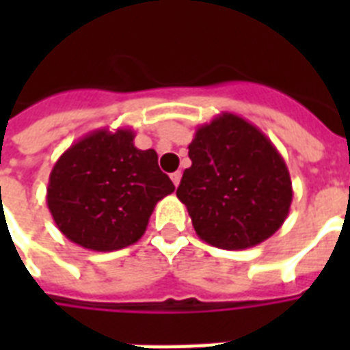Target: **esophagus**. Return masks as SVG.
Segmentation results:
<instances>
[{
    "mask_svg": "<svg viewBox=\"0 0 350 350\" xmlns=\"http://www.w3.org/2000/svg\"><path fill=\"white\" fill-rule=\"evenodd\" d=\"M170 180H172V183H174L176 187L180 185V181H181V172H180V170H176V172H172V174H170Z\"/></svg>",
    "mask_w": 350,
    "mask_h": 350,
    "instance_id": "esophagus-1",
    "label": "esophagus"
}]
</instances>
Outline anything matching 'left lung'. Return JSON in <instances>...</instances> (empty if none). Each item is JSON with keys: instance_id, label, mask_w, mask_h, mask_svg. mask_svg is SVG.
Segmentation results:
<instances>
[{"instance_id": "1", "label": "left lung", "mask_w": 350, "mask_h": 350, "mask_svg": "<svg viewBox=\"0 0 350 350\" xmlns=\"http://www.w3.org/2000/svg\"><path fill=\"white\" fill-rule=\"evenodd\" d=\"M189 158L176 196L203 241L249 249L282 227L293 181L282 154L258 126L224 112L198 126Z\"/></svg>"}]
</instances>
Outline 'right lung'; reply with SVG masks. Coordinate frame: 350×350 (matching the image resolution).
Segmentation results:
<instances>
[{
    "mask_svg": "<svg viewBox=\"0 0 350 350\" xmlns=\"http://www.w3.org/2000/svg\"><path fill=\"white\" fill-rule=\"evenodd\" d=\"M174 183L152 148L134 147L131 129H100L70 145L52 167L46 205L65 238L111 252L136 243Z\"/></svg>",
    "mask_w": 350,
    "mask_h": 350,
    "instance_id": "obj_1",
    "label": "right lung"
}]
</instances>
